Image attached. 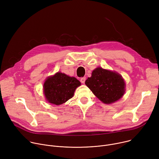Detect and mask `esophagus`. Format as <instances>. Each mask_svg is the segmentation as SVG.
Masks as SVG:
<instances>
[{"mask_svg": "<svg viewBox=\"0 0 159 159\" xmlns=\"http://www.w3.org/2000/svg\"><path fill=\"white\" fill-rule=\"evenodd\" d=\"M85 81V77H82L80 79V82L82 84H84Z\"/></svg>", "mask_w": 159, "mask_h": 159, "instance_id": "1", "label": "esophagus"}]
</instances>
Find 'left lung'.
<instances>
[{
	"label": "left lung",
	"mask_w": 159,
	"mask_h": 159,
	"mask_svg": "<svg viewBox=\"0 0 159 159\" xmlns=\"http://www.w3.org/2000/svg\"><path fill=\"white\" fill-rule=\"evenodd\" d=\"M85 84L104 104L114 103L121 98L125 92V83L122 76L101 67L94 70Z\"/></svg>",
	"instance_id": "obj_1"
}]
</instances>
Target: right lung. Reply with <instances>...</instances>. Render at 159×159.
<instances>
[{
    "mask_svg": "<svg viewBox=\"0 0 159 159\" xmlns=\"http://www.w3.org/2000/svg\"><path fill=\"white\" fill-rule=\"evenodd\" d=\"M81 85L76 78L57 72L48 77L43 84V91L48 102L60 105L71 99L75 89Z\"/></svg>",
    "mask_w": 159,
    "mask_h": 159,
    "instance_id": "1",
    "label": "right lung"
}]
</instances>
